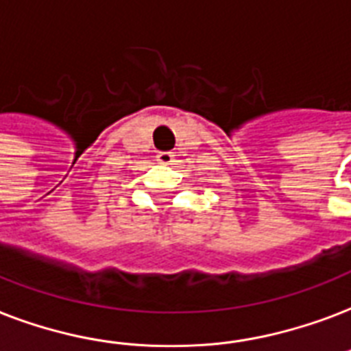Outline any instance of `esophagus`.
Instances as JSON below:
<instances>
[{
  "label": "esophagus",
  "instance_id": "34e87169",
  "mask_svg": "<svg viewBox=\"0 0 351 351\" xmlns=\"http://www.w3.org/2000/svg\"><path fill=\"white\" fill-rule=\"evenodd\" d=\"M173 160H175V154L169 151H162L156 154V162H160V164L169 165V164H173Z\"/></svg>",
  "mask_w": 351,
  "mask_h": 351
}]
</instances>
